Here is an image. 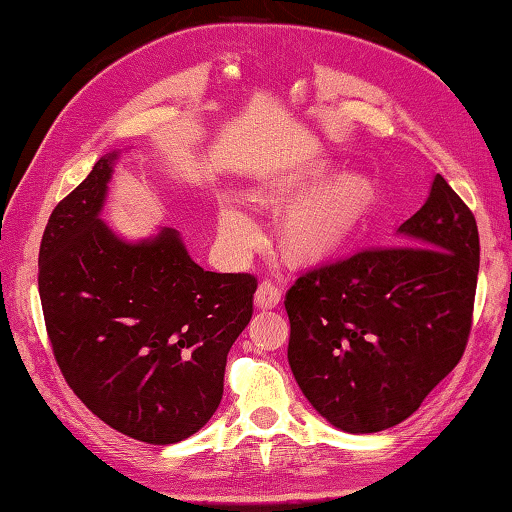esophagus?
I'll return each mask as SVG.
<instances>
[{"label":"esophagus","instance_id":"1","mask_svg":"<svg viewBox=\"0 0 512 512\" xmlns=\"http://www.w3.org/2000/svg\"><path fill=\"white\" fill-rule=\"evenodd\" d=\"M278 303H281V289L269 281L260 283L254 296V305L258 310H274V307H278Z\"/></svg>","mask_w":512,"mask_h":512}]
</instances>
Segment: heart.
I'll return each instance as SVG.
<instances>
[{
	"mask_svg": "<svg viewBox=\"0 0 512 512\" xmlns=\"http://www.w3.org/2000/svg\"><path fill=\"white\" fill-rule=\"evenodd\" d=\"M281 189L267 198H278ZM370 202V182L356 173L325 182L314 194L287 211L281 223V247L294 263H318L339 249L365 214ZM218 234L231 256L243 258L258 245L260 227L247 211L231 198L218 207Z\"/></svg>",
	"mask_w": 512,
	"mask_h": 512,
	"instance_id": "heart-1",
	"label": "heart"
}]
</instances>
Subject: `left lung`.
Instances as JSON below:
<instances>
[{"mask_svg": "<svg viewBox=\"0 0 512 512\" xmlns=\"http://www.w3.org/2000/svg\"><path fill=\"white\" fill-rule=\"evenodd\" d=\"M394 238L403 245L301 276L285 298L298 388L352 435L388 430L417 412L459 363L470 334L477 223L439 173Z\"/></svg>", "mask_w": 512, "mask_h": 512, "instance_id": "obj_1", "label": "left lung"}]
</instances>
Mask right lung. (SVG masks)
I'll use <instances>...</instances> for the list:
<instances>
[{
    "label": "right lung",
    "mask_w": 512,
    "mask_h": 512,
    "mask_svg": "<svg viewBox=\"0 0 512 512\" xmlns=\"http://www.w3.org/2000/svg\"><path fill=\"white\" fill-rule=\"evenodd\" d=\"M120 153L102 156L53 209L37 283L53 354L77 399L122 435L169 446L196 435L220 406L256 278L205 272L171 227L129 240L106 225Z\"/></svg>",
    "instance_id": "obj_1"
}]
</instances>
